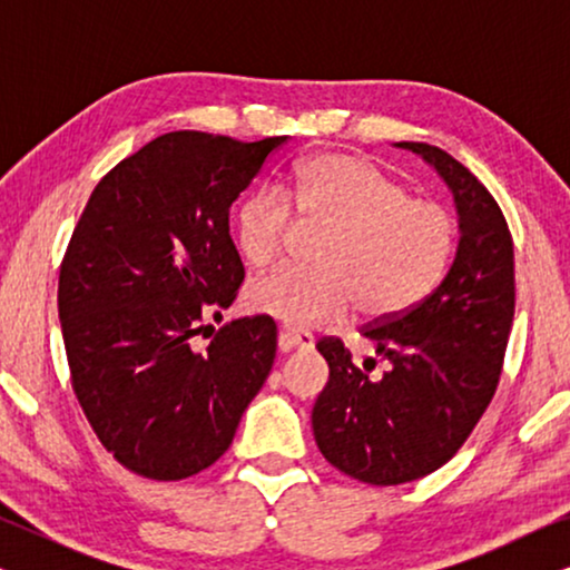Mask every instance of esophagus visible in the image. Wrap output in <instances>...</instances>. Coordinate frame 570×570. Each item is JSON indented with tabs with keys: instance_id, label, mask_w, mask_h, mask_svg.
Masks as SVG:
<instances>
[{
	"instance_id": "34e87169",
	"label": "esophagus",
	"mask_w": 570,
	"mask_h": 570,
	"mask_svg": "<svg viewBox=\"0 0 570 570\" xmlns=\"http://www.w3.org/2000/svg\"><path fill=\"white\" fill-rule=\"evenodd\" d=\"M277 345L283 353H291V350H314V337L308 332L283 330L277 337Z\"/></svg>"
}]
</instances>
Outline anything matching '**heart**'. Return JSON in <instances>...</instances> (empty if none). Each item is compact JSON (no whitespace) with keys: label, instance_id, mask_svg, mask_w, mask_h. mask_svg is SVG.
Returning a JSON list of instances; mask_svg holds the SVG:
<instances>
[{"label":"heart","instance_id":"obj_1","mask_svg":"<svg viewBox=\"0 0 570 570\" xmlns=\"http://www.w3.org/2000/svg\"><path fill=\"white\" fill-rule=\"evenodd\" d=\"M287 202L303 230L326 233L318 269L279 267L246 285L244 303L293 330L345 316L389 318L417 303L446 269L456 225L435 202L353 155H318L295 170ZM283 194L254 191L238 205L236 246L248 267H267L295 236Z\"/></svg>","mask_w":570,"mask_h":570}]
</instances>
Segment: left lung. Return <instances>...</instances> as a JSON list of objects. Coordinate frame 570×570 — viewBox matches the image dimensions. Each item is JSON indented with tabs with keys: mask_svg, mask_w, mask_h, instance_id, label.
<instances>
[{
	"mask_svg": "<svg viewBox=\"0 0 570 570\" xmlns=\"http://www.w3.org/2000/svg\"><path fill=\"white\" fill-rule=\"evenodd\" d=\"M396 147L420 155L449 186L459 244L431 295L363 330L389 363L384 376L357 368L340 340L316 345L330 365L311 412L316 446L340 472L368 485L425 478L462 449L495 394L517 295L513 240L485 186L439 147Z\"/></svg>",
	"mask_w": 570,
	"mask_h": 570,
	"instance_id": "left-lung-1",
	"label": "left lung"
}]
</instances>
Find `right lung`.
Segmentation results:
<instances>
[{
	"label": "right lung",
	"instance_id": "obj_1",
	"mask_svg": "<svg viewBox=\"0 0 570 570\" xmlns=\"http://www.w3.org/2000/svg\"><path fill=\"white\" fill-rule=\"evenodd\" d=\"M285 142L168 131L100 178L59 269L80 407L116 462L150 480L215 464L277 353L269 316L191 340L244 283L230 205Z\"/></svg>",
	"mask_w": 570,
	"mask_h": 570
}]
</instances>
